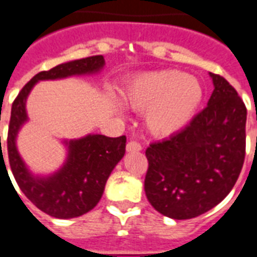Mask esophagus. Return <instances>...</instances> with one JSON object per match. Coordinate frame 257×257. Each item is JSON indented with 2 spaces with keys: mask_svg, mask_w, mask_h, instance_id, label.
Here are the masks:
<instances>
[{
  "mask_svg": "<svg viewBox=\"0 0 257 257\" xmlns=\"http://www.w3.org/2000/svg\"><path fill=\"white\" fill-rule=\"evenodd\" d=\"M126 150H127V152H138L142 150V146H141V143H138V142L130 141L128 143H127Z\"/></svg>",
  "mask_w": 257,
  "mask_h": 257,
  "instance_id": "obj_1",
  "label": "esophagus"
}]
</instances>
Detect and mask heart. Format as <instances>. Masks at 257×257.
<instances>
[{
  "mask_svg": "<svg viewBox=\"0 0 257 257\" xmlns=\"http://www.w3.org/2000/svg\"><path fill=\"white\" fill-rule=\"evenodd\" d=\"M203 97L201 82L177 69L144 73L122 90V101L144 111V124L155 137H168L185 126Z\"/></svg>",
  "mask_w": 257,
  "mask_h": 257,
  "instance_id": "obj_1",
  "label": "heart"
}]
</instances>
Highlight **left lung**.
<instances>
[{
    "label": "left lung",
    "mask_w": 257,
    "mask_h": 257,
    "mask_svg": "<svg viewBox=\"0 0 257 257\" xmlns=\"http://www.w3.org/2000/svg\"><path fill=\"white\" fill-rule=\"evenodd\" d=\"M210 77L214 90L206 107L181 131L146 150L147 200L173 219H190L217 206L244 163V102L226 78Z\"/></svg>",
    "instance_id": "left-lung-1"
}]
</instances>
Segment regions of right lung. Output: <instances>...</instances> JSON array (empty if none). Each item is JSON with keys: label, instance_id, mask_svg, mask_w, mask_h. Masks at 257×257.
I'll return each mask as SVG.
<instances>
[{"label": "right lung", "instance_id": "add662e5", "mask_svg": "<svg viewBox=\"0 0 257 257\" xmlns=\"http://www.w3.org/2000/svg\"><path fill=\"white\" fill-rule=\"evenodd\" d=\"M103 64L105 59L102 55H97L68 61L50 71L39 72L23 86L13 102L8 133V155L13 176L23 194L38 209L51 217L60 219L80 217L99 202L110 173L123 158L126 137L88 135L78 141L67 142L68 158L63 168L48 177H35L26 168L16 147L17 134L27 120V95L40 80L95 73ZM2 158L4 156H1V160Z\"/></svg>", "mask_w": 257, "mask_h": 257}]
</instances>
